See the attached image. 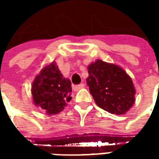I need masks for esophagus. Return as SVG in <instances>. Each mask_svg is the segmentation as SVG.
Here are the masks:
<instances>
[{"label":"esophagus","instance_id":"obj_1","mask_svg":"<svg viewBox=\"0 0 159 159\" xmlns=\"http://www.w3.org/2000/svg\"><path fill=\"white\" fill-rule=\"evenodd\" d=\"M84 88V84L83 83H80L78 85H75V86H73V89L75 90V91H78V90L82 89Z\"/></svg>","mask_w":159,"mask_h":159}]
</instances>
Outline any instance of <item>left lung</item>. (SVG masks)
I'll return each mask as SVG.
<instances>
[{"label": "left lung", "mask_w": 159, "mask_h": 159, "mask_svg": "<svg viewBox=\"0 0 159 159\" xmlns=\"http://www.w3.org/2000/svg\"><path fill=\"white\" fill-rule=\"evenodd\" d=\"M87 84L95 103L111 114H125L134 103L135 89L126 71L97 59L88 66Z\"/></svg>", "instance_id": "1"}]
</instances>
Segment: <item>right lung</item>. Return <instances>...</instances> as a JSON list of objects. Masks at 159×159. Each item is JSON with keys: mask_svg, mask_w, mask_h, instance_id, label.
<instances>
[{"mask_svg": "<svg viewBox=\"0 0 159 159\" xmlns=\"http://www.w3.org/2000/svg\"><path fill=\"white\" fill-rule=\"evenodd\" d=\"M71 83L65 78L54 62L45 66L32 83L33 101L48 115H55L64 110L71 100Z\"/></svg>", "mask_w": 159, "mask_h": 159, "instance_id": "1", "label": "right lung"}]
</instances>
